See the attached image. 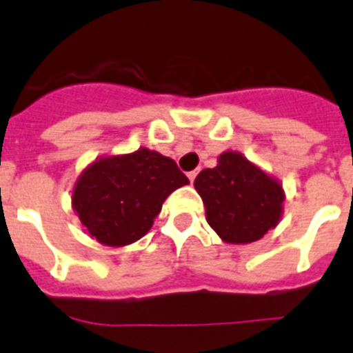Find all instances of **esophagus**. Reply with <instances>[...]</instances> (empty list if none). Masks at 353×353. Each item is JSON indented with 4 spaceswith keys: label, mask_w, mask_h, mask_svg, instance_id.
<instances>
[{
    "label": "esophagus",
    "mask_w": 353,
    "mask_h": 353,
    "mask_svg": "<svg viewBox=\"0 0 353 353\" xmlns=\"http://www.w3.org/2000/svg\"><path fill=\"white\" fill-rule=\"evenodd\" d=\"M196 174H198V171H189V173H187V176H189V180H191V183L196 180Z\"/></svg>",
    "instance_id": "esophagus-1"
}]
</instances>
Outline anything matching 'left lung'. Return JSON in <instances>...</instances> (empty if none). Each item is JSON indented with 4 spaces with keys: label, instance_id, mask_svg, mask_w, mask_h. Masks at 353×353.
<instances>
[{
    "label": "left lung",
    "instance_id": "obj_1",
    "mask_svg": "<svg viewBox=\"0 0 353 353\" xmlns=\"http://www.w3.org/2000/svg\"><path fill=\"white\" fill-rule=\"evenodd\" d=\"M196 191L207 208V221L230 244H249L276 228L285 192L239 152H224L217 166L196 176Z\"/></svg>",
    "mask_w": 353,
    "mask_h": 353
}]
</instances>
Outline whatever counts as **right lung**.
<instances>
[{
	"label": "right lung",
	"mask_w": 353,
	"mask_h": 353,
	"mask_svg": "<svg viewBox=\"0 0 353 353\" xmlns=\"http://www.w3.org/2000/svg\"><path fill=\"white\" fill-rule=\"evenodd\" d=\"M189 179L170 157L138 152L95 161L74 187L72 205L101 244H132L148 232L164 199Z\"/></svg>",
	"instance_id": "add662e5"
}]
</instances>
